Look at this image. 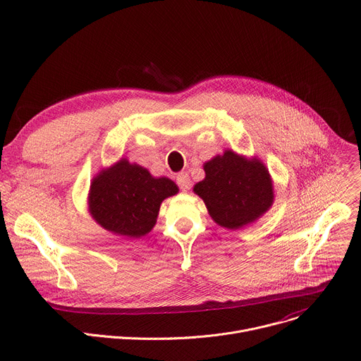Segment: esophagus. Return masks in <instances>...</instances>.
I'll use <instances>...</instances> for the list:
<instances>
[{
  "instance_id": "obj_1",
  "label": "esophagus",
  "mask_w": 361,
  "mask_h": 361,
  "mask_svg": "<svg viewBox=\"0 0 361 361\" xmlns=\"http://www.w3.org/2000/svg\"><path fill=\"white\" fill-rule=\"evenodd\" d=\"M176 183H177V185L180 187V190H181V191H187V190H190L191 180H190V177H188V174H187V173H180V174H177V177H176Z\"/></svg>"
}]
</instances>
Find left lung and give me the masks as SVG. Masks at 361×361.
<instances>
[{
	"label": "left lung",
	"mask_w": 361,
	"mask_h": 361,
	"mask_svg": "<svg viewBox=\"0 0 361 361\" xmlns=\"http://www.w3.org/2000/svg\"><path fill=\"white\" fill-rule=\"evenodd\" d=\"M205 178L194 185L212 219L230 230L241 228L264 214L273 204L269 170L259 160H247L233 151L204 166Z\"/></svg>",
	"instance_id": "8db88e82"
}]
</instances>
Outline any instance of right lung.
Segmentation results:
<instances>
[{
    "mask_svg": "<svg viewBox=\"0 0 361 361\" xmlns=\"http://www.w3.org/2000/svg\"><path fill=\"white\" fill-rule=\"evenodd\" d=\"M177 191L171 180L154 178L145 169L121 160L94 178L90 212L106 230L138 238L156 224L161 201Z\"/></svg>",
    "mask_w": 361,
    "mask_h": 361,
    "instance_id": "right-lung-1",
    "label": "right lung"
}]
</instances>
